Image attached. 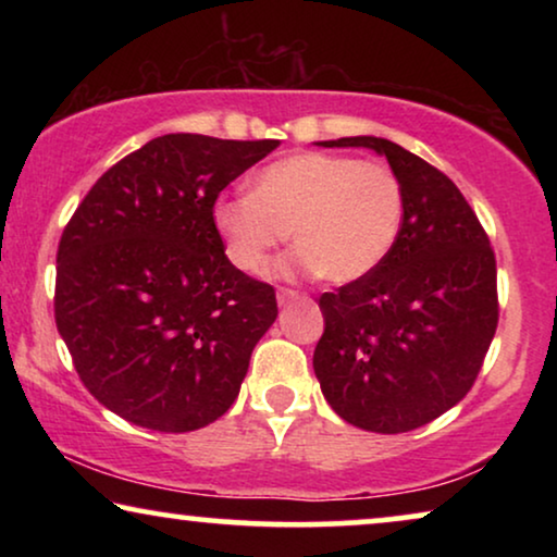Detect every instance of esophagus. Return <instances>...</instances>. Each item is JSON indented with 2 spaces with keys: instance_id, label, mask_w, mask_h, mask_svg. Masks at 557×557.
<instances>
[{
  "instance_id": "1",
  "label": "esophagus",
  "mask_w": 557,
  "mask_h": 557,
  "mask_svg": "<svg viewBox=\"0 0 557 557\" xmlns=\"http://www.w3.org/2000/svg\"><path fill=\"white\" fill-rule=\"evenodd\" d=\"M276 299H278V307H286V304H292V301H296V299H301V294H299V292H294V288H278Z\"/></svg>"
}]
</instances>
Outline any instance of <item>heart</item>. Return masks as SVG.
I'll use <instances>...</instances> for the list:
<instances>
[{
    "instance_id": "obj_1",
    "label": "heart",
    "mask_w": 557,
    "mask_h": 557,
    "mask_svg": "<svg viewBox=\"0 0 557 557\" xmlns=\"http://www.w3.org/2000/svg\"><path fill=\"white\" fill-rule=\"evenodd\" d=\"M406 218V189L383 162L299 151L265 164L250 195H223L212 225L243 273L263 271L292 233L299 248L288 269L330 284L370 276L391 256Z\"/></svg>"
}]
</instances>
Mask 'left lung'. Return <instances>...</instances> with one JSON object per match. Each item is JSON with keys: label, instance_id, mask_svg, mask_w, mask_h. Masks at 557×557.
Returning <instances> with one entry per match:
<instances>
[{"label": "left lung", "instance_id": "left-lung-1", "mask_svg": "<svg viewBox=\"0 0 557 557\" xmlns=\"http://www.w3.org/2000/svg\"><path fill=\"white\" fill-rule=\"evenodd\" d=\"M319 147L383 154L406 189V218L370 276L319 296L317 380L334 413L357 429H421L454 408L482 370L499 319L494 250L459 187L421 157L377 136Z\"/></svg>", "mask_w": 557, "mask_h": 557}]
</instances>
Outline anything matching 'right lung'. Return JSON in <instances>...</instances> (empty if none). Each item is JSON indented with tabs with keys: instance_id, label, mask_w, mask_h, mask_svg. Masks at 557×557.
<instances>
[{
	"instance_id": "obj_1",
	"label": "right lung",
	"mask_w": 557,
	"mask_h": 557,
	"mask_svg": "<svg viewBox=\"0 0 557 557\" xmlns=\"http://www.w3.org/2000/svg\"><path fill=\"white\" fill-rule=\"evenodd\" d=\"M276 147L157 136L113 164L65 225L58 332L88 393L124 421L197 431L238 398L278 307L273 286L227 261L212 205Z\"/></svg>"
}]
</instances>
